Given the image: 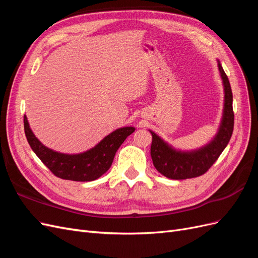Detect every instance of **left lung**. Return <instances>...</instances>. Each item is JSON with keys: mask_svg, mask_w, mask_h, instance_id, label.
Instances as JSON below:
<instances>
[{"mask_svg": "<svg viewBox=\"0 0 258 258\" xmlns=\"http://www.w3.org/2000/svg\"><path fill=\"white\" fill-rule=\"evenodd\" d=\"M218 70L224 86V110L220 128L212 141L198 150L182 152L150 130L153 137L151 156L155 168L168 178L185 179L205 174L227 146L233 131L235 115L232 111V92L228 77L218 61Z\"/></svg>", "mask_w": 258, "mask_h": 258, "instance_id": "left-lung-1", "label": "left lung"}]
</instances>
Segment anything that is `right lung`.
I'll list each match as a JSON object with an SVG mask.
<instances>
[{
	"label": "right lung",
	"instance_id": "right-lung-1",
	"mask_svg": "<svg viewBox=\"0 0 258 258\" xmlns=\"http://www.w3.org/2000/svg\"><path fill=\"white\" fill-rule=\"evenodd\" d=\"M23 123L28 142L44 165L56 176L76 182L95 181L103 175L112 166L117 150L136 130L134 127L118 128L88 151L81 154H63L54 152L40 142L31 130L26 115Z\"/></svg>",
	"mask_w": 258,
	"mask_h": 258
}]
</instances>
